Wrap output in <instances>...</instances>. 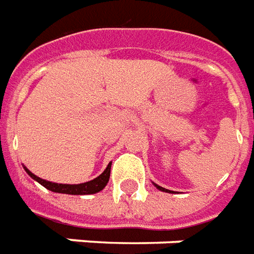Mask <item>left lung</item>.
<instances>
[{
  "label": "left lung",
  "mask_w": 254,
  "mask_h": 254,
  "mask_svg": "<svg viewBox=\"0 0 254 254\" xmlns=\"http://www.w3.org/2000/svg\"><path fill=\"white\" fill-rule=\"evenodd\" d=\"M155 187L158 188V189H159V190H162V191H167V193H171V190H169V189H165V188H162V187H159V185H156V184H154Z\"/></svg>",
  "instance_id": "8db88e82"
}]
</instances>
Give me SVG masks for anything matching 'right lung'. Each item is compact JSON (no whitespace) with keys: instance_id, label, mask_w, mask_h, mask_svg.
Instances as JSON below:
<instances>
[{"instance_id":"add662e5","label":"right lung","mask_w":254,"mask_h":254,"mask_svg":"<svg viewBox=\"0 0 254 254\" xmlns=\"http://www.w3.org/2000/svg\"><path fill=\"white\" fill-rule=\"evenodd\" d=\"M110 169L111 163H109L107 167H106V170L99 177H96L95 180H92V181L84 182V184H77V185H67V184H56V182L42 180L39 177H36L34 173H31L27 167H24L27 174L32 180L39 182L42 187H45L49 190L56 191V193H65V194H94V193H98V191L102 190L107 185L109 178H110Z\"/></svg>"}]
</instances>
